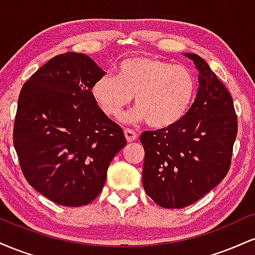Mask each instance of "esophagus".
<instances>
[{"instance_id": "obj_1", "label": "esophagus", "mask_w": 255, "mask_h": 255, "mask_svg": "<svg viewBox=\"0 0 255 255\" xmlns=\"http://www.w3.org/2000/svg\"><path fill=\"white\" fill-rule=\"evenodd\" d=\"M125 136H126V139H127L128 142H133L134 140L137 139V134L135 133V131L131 130V129H128V128H126L125 129Z\"/></svg>"}]
</instances>
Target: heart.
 Returning a JSON list of instances; mask_svg holds the SVG:
<instances>
[{"mask_svg": "<svg viewBox=\"0 0 255 255\" xmlns=\"http://www.w3.org/2000/svg\"><path fill=\"white\" fill-rule=\"evenodd\" d=\"M197 79L183 64L139 56L119 64L116 77L104 75L93 85L92 93L107 116L118 119L134 97L136 109L128 122L147 121L152 128L178 124L191 109L197 95Z\"/></svg>", "mask_w": 255, "mask_h": 255, "instance_id": "b5f03b06", "label": "heart"}]
</instances>
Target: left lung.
Returning <instances> with one entry per match:
<instances>
[{
	"label": "left lung",
	"instance_id": "obj_1",
	"mask_svg": "<svg viewBox=\"0 0 255 255\" xmlns=\"http://www.w3.org/2000/svg\"><path fill=\"white\" fill-rule=\"evenodd\" d=\"M199 73V89L187 115L176 125L146 130L142 186L165 209H182L215 188L229 171L238 118L229 91L195 54H184Z\"/></svg>",
	"mask_w": 255,
	"mask_h": 255
}]
</instances>
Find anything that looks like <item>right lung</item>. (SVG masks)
Wrapping results in <instances>:
<instances>
[{"mask_svg": "<svg viewBox=\"0 0 255 255\" xmlns=\"http://www.w3.org/2000/svg\"><path fill=\"white\" fill-rule=\"evenodd\" d=\"M105 72L85 54L66 52L40 67L20 91L13 142L28 183L62 206L101 194L110 162L127 141L92 93Z\"/></svg>", "mask_w": 255, "mask_h": 255, "instance_id": "add662e5", "label": "right lung"}]
</instances>
